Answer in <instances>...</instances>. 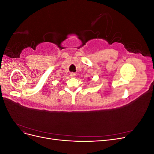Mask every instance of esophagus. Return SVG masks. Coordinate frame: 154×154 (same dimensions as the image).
Segmentation results:
<instances>
[{"instance_id": "34e87169", "label": "esophagus", "mask_w": 154, "mask_h": 154, "mask_svg": "<svg viewBox=\"0 0 154 154\" xmlns=\"http://www.w3.org/2000/svg\"><path fill=\"white\" fill-rule=\"evenodd\" d=\"M71 77H75L76 76V73L75 72H71Z\"/></svg>"}]
</instances>
